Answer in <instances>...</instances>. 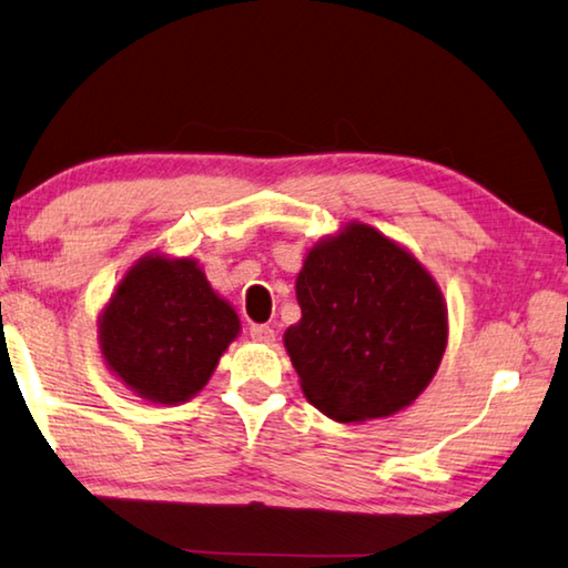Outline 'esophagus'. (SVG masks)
<instances>
[{
	"label": "esophagus",
	"instance_id": "esophagus-1",
	"mask_svg": "<svg viewBox=\"0 0 568 568\" xmlns=\"http://www.w3.org/2000/svg\"><path fill=\"white\" fill-rule=\"evenodd\" d=\"M248 336L258 344H274V329L268 324H252L248 326Z\"/></svg>",
	"mask_w": 568,
	"mask_h": 568
}]
</instances>
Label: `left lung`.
<instances>
[{
  "instance_id": "1",
  "label": "left lung",
  "mask_w": 568,
  "mask_h": 568,
  "mask_svg": "<svg viewBox=\"0 0 568 568\" xmlns=\"http://www.w3.org/2000/svg\"><path fill=\"white\" fill-rule=\"evenodd\" d=\"M296 300L302 320L284 346L304 396L334 422L392 416L439 369L449 336L439 284L372 226L349 224L316 244Z\"/></svg>"
}]
</instances>
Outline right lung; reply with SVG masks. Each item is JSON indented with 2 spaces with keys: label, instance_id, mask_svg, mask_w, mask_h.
I'll list each match as a JSON object with an SVG mask.
<instances>
[{
  "label": "right lung",
  "instance_id": "1",
  "mask_svg": "<svg viewBox=\"0 0 568 568\" xmlns=\"http://www.w3.org/2000/svg\"><path fill=\"white\" fill-rule=\"evenodd\" d=\"M236 334V312L216 296L194 258L159 254L129 268L99 320L106 366L154 404H179L202 392Z\"/></svg>",
  "mask_w": 568,
  "mask_h": 568
}]
</instances>
